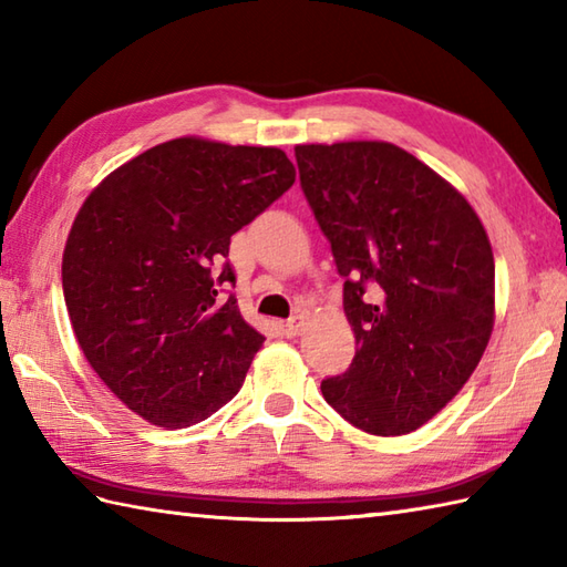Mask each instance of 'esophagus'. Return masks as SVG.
Listing matches in <instances>:
<instances>
[{"instance_id":"esophagus-1","label":"esophagus","mask_w":567,"mask_h":567,"mask_svg":"<svg viewBox=\"0 0 567 567\" xmlns=\"http://www.w3.org/2000/svg\"><path fill=\"white\" fill-rule=\"evenodd\" d=\"M305 331V317H295L287 321V336H299Z\"/></svg>"}]
</instances>
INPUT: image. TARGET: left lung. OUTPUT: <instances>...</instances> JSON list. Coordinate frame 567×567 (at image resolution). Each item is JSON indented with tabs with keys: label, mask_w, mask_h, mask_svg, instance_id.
I'll use <instances>...</instances> for the list:
<instances>
[{
	"label": "left lung",
	"mask_w": 567,
	"mask_h": 567,
	"mask_svg": "<svg viewBox=\"0 0 567 567\" xmlns=\"http://www.w3.org/2000/svg\"><path fill=\"white\" fill-rule=\"evenodd\" d=\"M299 179L336 268L355 358L321 382L372 436L436 416L473 375L495 327V256L449 179L388 141L295 146Z\"/></svg>",
	"instance_id": "obj_1"
}]
</instances>
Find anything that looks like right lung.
<instances>
[{"instance_id": "obj_1", "label": "right lung", "mask_w": 567, "mask_h": 567, "mask_svg": "<svg viewBox=\"0 0 567 567\" xmlns=\"http://www.w3.org/2000/svg\"><path fill=\"white\" fill-rule=\"evenodd\" d=\"M272 146L158 143L90 192L63 250L68 317L100 380L148 424L185 429L234 400L262 333L224 262L231 236L292 187Z\"/></svg>"}]
</instances>
